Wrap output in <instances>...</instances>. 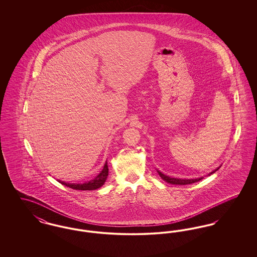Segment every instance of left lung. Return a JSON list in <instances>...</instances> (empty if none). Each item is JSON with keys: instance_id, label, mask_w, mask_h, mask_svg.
Masks as SVG:
<instances>
[{"instance_id": "1", "label": "left lung", "mask_w": 257, "mask_h": 257, "mask_svg": "<svg viewBox=\"0 0 257 257\" xmlns=\"http://www.w3.org/2000/svg\"><path fill=\"white\" fill-rule=\"evenodd\" d=\"M218 170H219V168H218L217 170L212 171L210 174L214 173L215 171H217ZM158 173H159L161 178H162V179H164L166 182H168V183L170 184H174V185H188V184L195 183V182H197V181H199V180H201V179H202V177H200V178H196V179H178V178H172V177H169V176H167V175L163 174L161 171H158Z\"/></svg>"}]
</instances>
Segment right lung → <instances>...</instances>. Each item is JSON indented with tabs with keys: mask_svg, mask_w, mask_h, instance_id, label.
Returning a JSON list of instances; mask_svg holds the SVG:
<instances>
[{
	"mask_svg": "<svg viewBox=\"0 0 257 257\" xmlns=\"http://www.w3.org/2000/svg\"><path fill=\"white\" fill-rule=\"evenodd\" d=\"M108 174H109V169H108V163L106 162L102 171L91 181H88V182L83 184L66 183V182H63V181H59V182L65 185L66 187L74 189V190L90 191V190H96L98 188H100L103 184L105 183V181L108 177Z\"/></svg>",
	"mask_w": 257,
	"mask_h": 257,
	"instance_id": "obj_1",
	"label": "right lung"
}]
</instances>
